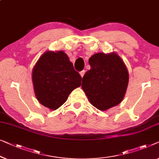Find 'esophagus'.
I'll return each mask as SVG.
<instances>
[{"label": "esophagus", "instance_id": "obj_1", "mask_svg": "<svg viewBox=\"0 0 159 159\" xmlns=\"http://www.w3.org/2000/svg\"><path fill=\"white\" fill-rule=\"evenodd\" d=\"M84 73H85V71H84V70H82V71H81V72H80V75H81V77H83V76H84Z\"/></svg>", "mask_w": 159, "mask_h": 159}]
</instances>
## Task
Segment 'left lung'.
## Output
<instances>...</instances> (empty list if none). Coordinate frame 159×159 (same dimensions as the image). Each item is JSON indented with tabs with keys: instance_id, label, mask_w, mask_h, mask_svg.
Instances as JSON below:
<instances>
[{
	"instance_id": "obj_1",
	"label": "left lung",
	"mask_w": 159,
	"mask_h": 159,
	"mask_svg": "<svg viewBox=\"0 0 159 159\" xmlns=\"http://www.w3.org/2000/svg\"><path fill=\"white\" fill-rule=\"evenodd\" d=\"M90 70L82 77V88L89 102L97 109L107 110L123 100L129 74L123 59L116 52H100L89 59Z\"/></svg>"
}]
</instances>
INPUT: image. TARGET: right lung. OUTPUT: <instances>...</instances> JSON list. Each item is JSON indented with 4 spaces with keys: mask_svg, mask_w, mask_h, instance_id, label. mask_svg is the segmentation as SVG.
Segmentation results:
<instances>
[{
    "mask_svg": "<svg viewBox=\"0 0 159 159\" xmlns=\"http://www.w3.org/2000/svg\"><path fill=\"white\" fill-rule=\"evenodd\" d=\"M81 76L63 51L45 52L32 70L36 98L52 110L61 107L72 91L81 85Z\"/></svg>",
    "mask_w": 159,
    "mask_h": 159,
    "instance_id": "1",
    "label": "right lung"
}]
</instances>
